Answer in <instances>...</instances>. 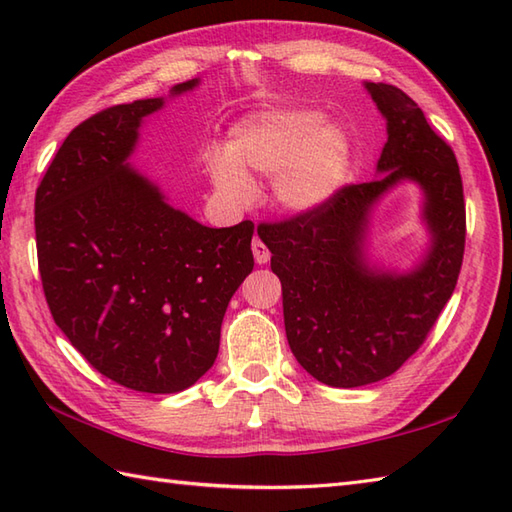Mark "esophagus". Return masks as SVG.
Returning a JSON list of instances; mask_svg holds the SVG:
<instances>
[{"label":"esophagus","mask_w":512,"mask_h":512,"mask_svg":"<svg viewBox=\"0 0 512 512\" xmlns=\"http://www.w3.org/2000/svg\"><path fill=\"white\" fill-rule=\"evenodd\" d=\"M253 255H255L257 264H268L270 262V250L259 237L253 239Z\"/></svg>","instance_id":"esophagus-1"}]
</instances>
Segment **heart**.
Returning a JSON list of instances; mask_svg holds the SVG:
<instances>
[{
  "instance_id": "b5f03b06",
  "label": "heart",
  "mask_w": 512,
  "mask_h": 512,
  "mask_svg": "<svg viewBox=\"0 0 512 512\" xmlns=\"http://www.w3.org/2000/svg\"><path fill=\"white\" fill-rule=\"evenodd\" d=\"M352 145L343 129L325 125L319 112L286 110L248 116L233 129L228 154H213L209 173L224 198L248 202V173L275 176L277 200L292 211H310L343 187Z\"/></svg>"
}]
</instances>
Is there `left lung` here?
<instances>
[{
  "label": "left lung",
  "instance_id": "left-lung-1",
  "mask_svg": "<svg viewBox=\"0 0 512 512\" xmlns=\"http://www.w3.org/2000/svg\"><path fill=\"white\" fill-rule=\"evenodd\" d=\"M387 118V143L372 182L345 184L317 209L262 222L270 268L281 281L284 323L299 365L330 387H361L396 372L420 350L458 284L466 209L458 160L418 103L385 83H365ZM402 179L425 191L430 255L411 274L364 264L368 209Z\"/></svg>",
  "mask_w": 512,
  "mask_h": 512
}]
</instances>
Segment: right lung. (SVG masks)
<instances>
[{"label":"right lung","instance_id":"1","mask_svg":"<svg viewBox=\"0 0 512 512\" xmlns=\"http://www.w3.org/2000/svg\"><path fill=\"white\" fill-rule=\"evenodd\" d=\"M160 107L114 105L72 129L37 187L35 235L52 319L85 361L127 389L176 394L215 363L255 226H202L129 169L140 121Z\"/></svg>","mask_w":512,"mask_h":512}]
</instances>
